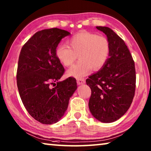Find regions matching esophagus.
I'll return each mask as SVG.
<instances>
[{"label": "esophagus", "instance_id": "esophagus-1", "mask_svg": "<svg viewBox=\"0 0 151 151\" xmlns=\"http://www.w3.org/2000/svg\"><path fill=\"white\" fill-rule=\"evenodd\" d=\"M76 83L78 85H83V84L85 83V80L84 78H77L76 79Z\"/></svg>", "mask_w": 151, "mask_h": 151}]
</instances>
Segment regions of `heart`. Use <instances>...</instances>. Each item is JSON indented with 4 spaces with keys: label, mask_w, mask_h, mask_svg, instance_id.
Wrapping results in <instances>:
<instances>
[{
    "label": "heart",
    "mask_w": 151,
    "mask_h": 151,
    "mask_svg": "<svg viewBox=\"0 0 151 151\" xmlns=\"http://www.w3.org/2000/svg\"><path fill=\"white\" fill-rule=\"evenodd\" d=\"M68 47L59 45L56 48V56L66 66L73 65L78 57V63L68 70V75L76 78L86 76L93 68L101 70L106 65L111 53L109 40L104 36L83 31L68 40Z\"/></svg>",
    "instance_id": "heart-1"
}]
</instances>
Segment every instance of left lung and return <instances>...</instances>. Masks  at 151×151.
Returning a JSON list of instances; mask_svg holds the SVG:
<instances>
[{"label": "left lung", "instance_id": "obj_1", "mask_svg": "<svg viewBox=\"0 0 151 151\" xmlns=\"http://www.w3.org/2000/svg\"><path fill=\"white\" fill-rule=\"evenodd\" d=\"M106 35L111 45L108 61L86 79L91 89L88 107L94 118L112 122L126 113L136 88L134 62L124 40L109 27H96Z\"/></svg>", "mask_w": 151, "mask_h": 151}]
</instances>
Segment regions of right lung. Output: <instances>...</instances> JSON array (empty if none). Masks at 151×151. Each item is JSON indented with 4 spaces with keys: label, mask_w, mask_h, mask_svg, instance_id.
<instances>
[{
    "label": "right lung",
    "mask_w": 151,
    "mask_h": 151,
    "mask_svg": "<svg viewBox=\"0 0 151 151\" xmlns=\"http://www.w3.org/2000/svg\"><path fill=\"white\" fill-rule=\"evenodd\" d=\"M70 34L57 28L42 30L20 50L17 73L20 99L30 115L42 124L55 123L62 118L77 88L73 77L58 81L65 68L56 56V48Z\"/></svg>",
    "instance_id": "right-lung-1"
}]
</instances>
